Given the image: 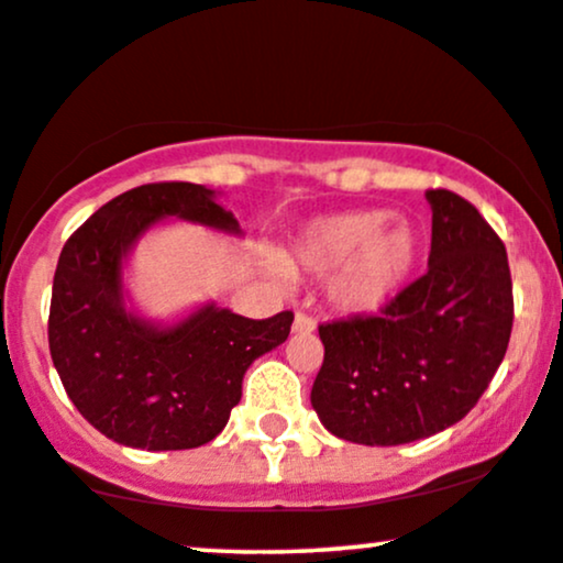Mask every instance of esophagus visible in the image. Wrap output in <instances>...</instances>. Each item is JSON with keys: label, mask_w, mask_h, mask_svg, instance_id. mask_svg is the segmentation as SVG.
I'll return each instance as SVG.
<instances>
[{"label": "esophagus", "mask_w": 563, "mask_h": 563, "mask_svg": "<svg viewBox=\"0 0 563 563\" xmlns=\"http://www.w3.org/2000/svg\"><path fill=\"white\" fill-rule=\"evenodd\" d=\"M313 329H317V321H313V319L309 317V313L298 311L296 319H294V332H296V334H311Z\"/></svg>", "instance_id": "esophagus-1"}]
</instances>
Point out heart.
<instances>
[{"label":"heart","mask_w":563,"mask_h":563,"mask_svg":"<svg viewBox=\"0 0 563 563\" xmlns=\"http://www.w3.org/2000/svg\"><path fill=\"white\" fill-rule=\"evenodd\" d=\"M380 208L313 219L294 239L301 267L332 277V301L342 311L373 313L394 301L415 273L422 242L417 229Z\"/></svg>","instance_id":"b5f03b06"}]
</instances>
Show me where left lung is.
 Masks as SVG:
<instances>
[{"label":"left lung","instance_id":"8db88e82","mask_svg":"<svg viewBox=\"0 0 563 563\" xmlns=\"http://www.w3.org/2000/svg\"><path fill=\"white\" fill-rule=\"evenodd\" d=\"M427 200V273L378 313L319 324L324 363L311 407L350 443H415L461 422L507 352L515 301L505 244L461 195L438 187Z\"/></svg>","mask_w":563,"mask_h":563}]
</instances>
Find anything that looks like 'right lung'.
Listing matches in <instances>:
<instances>
[{"instance_id":"add662e5","label":"right lung","mask_w":563,"mask_h":563,"mask_svg":"<svg viewBox=\"0 0 563 563\" xmlns=\"http://www.w3.org/2000/svg\"><path fill=\"white\" fill-rule=\"evenodd\" d=\"M169 216L239 234L203 185L133 187L66 239L48 313L51 357L74 407L104 438L144 451L211 443L242 399L246 368L294 324V311L246 319L208 303L162 329L125 311L123 257Z\"/></svg>"}]
</instances>
